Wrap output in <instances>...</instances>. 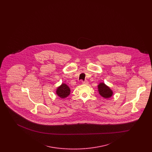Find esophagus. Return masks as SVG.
Returning a JSON list of instances; mask_svg holds the SVG:
<instances>
[{
    "label": "esophagus",
    "mask_w": 152,
    "mask_h": 152,
    "mask_svg": "<svg viewBox=\"0 0 152 152\" xmlns=\"http://www.w3.org/2000/svg\"><path fill=\"white\" fill-rule=\"evenodd\" d=\"M88 81H83V84H88Z\"/></svg>",
    "instance_id": "obj_1"
}]
</instances>
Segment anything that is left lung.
I'll list each match as a JSON object with an SVG mask.
<instances>
[{"mask_svg":"<svg viewBox=\"0 0 152 152\" xmlns=\"http://www.w3.org/2000/svg\"><path fill=\"white\" fill-rule=\"evenodd\" d=\"M98 91L99 94L105 99L110 98L113 95V91L104 83H101L98 85Z\"/></svg>","mask_w":152,"mask_h":152,"instance_id":"8db88e82","label":"left lung"}]
</instances>
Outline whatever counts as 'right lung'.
I'll return each mask as SVG.
<instances>
[{
  "label": "right lung",
  "mask_w": 152,
  "mask_h": 152,
  "mask_svg": "<svg viewBox=\"0 0 152 152\" xmlns=\"http://www.w3.org/2000/svg\"><path fill=\"white\" fill-rule=\"evenodd\" d=\"M56 92L58 97L64 99L69 95L71 90L66 84L63 83L60 86L58 87Z\"/></svg>",
  "instance_id": "obj_1"
}]
</instances>
